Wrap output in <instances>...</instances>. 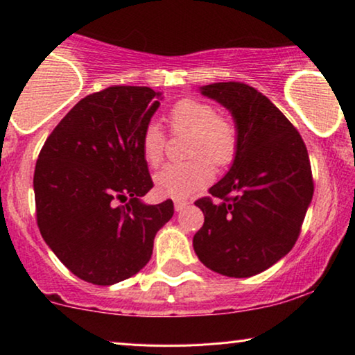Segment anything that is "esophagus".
Here are the masks:
<instances>
[{
  "label": "esophagus",
  "mask_w": 355,
  "mask_h": 355,
  "mask_svg": "<svg viewBox=\"0 0 355 355\" xmlns=\"http://www.w3.org/2000/svg\"><path fill=\"white\" fill-rule=\"evenodd\" d=\"M173 203H175V211H183L188 206V201L182 198H177Z\"/></svg>",
  "instance_id": "1"
}]
</instances>
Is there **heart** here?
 I'll use <instances>...</instances> for the list:
<instances>
[{"mask_svg":"<svg viewBox=\"0 0 355 355\" xmlns=\"http://www.w3.org/2000/svg\"><path fill=\"white\" fill-rule=\"evenodd\" d=\"M170 131L190 134L183 164H168L155 173L159 193L183 198L201 190L213 180V165L226 168L234 162L239 150V129L230 116L219 114L211 103L182 98L168 111ZM167 137L159 124H147L141 136L142 157L150 167L164 160Z\"/></svg>","mask_w":355,"mask_h":355,"instance_id":"heart-1","label":"heart"}]
</instances>
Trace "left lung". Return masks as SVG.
<instances>
[{
  "label": "left lung",
  "instance_id": "8db88e82",
  "mask_svg": "<svg viewBox=\"0 0 355 355\" xmlns=\"http://www.w3.org/2000/svg\"><path fill=\"white\" fill-rule=\"evenodd\" d=\"M201 93L231 111L239 150L211 196L195 201L205 223L193 248L221 275H257L288 254L302 232L315 191L306 146L285 114L249 85L211 83Z\"/></svg>",
  "mask_w": 355,
  "mask_h": 355
}]
</instances>
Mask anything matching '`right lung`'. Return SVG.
Instances as JSON below:
<instances>
[{"instance_id": "right-lung-1", "label": "right lung", "mask_w": 355, "mask_h": 355, "mask_svg": "<svg viewBox=\"0 0 355 355\" xmlns=\"http://www.w3.org/2000/svg\"><path fill=\"white\" fill-rule=\"evenodd\" d=\"M149 87H107L80 100L44 142L35 162L40 234L69 270L113 285L149 262L173 201L144 205L154 187L142 131L160 103ZM124 202V205H118Z\"/></svg>"}]
</instances>
